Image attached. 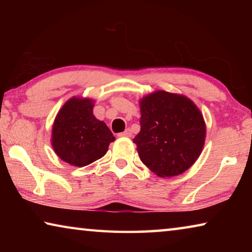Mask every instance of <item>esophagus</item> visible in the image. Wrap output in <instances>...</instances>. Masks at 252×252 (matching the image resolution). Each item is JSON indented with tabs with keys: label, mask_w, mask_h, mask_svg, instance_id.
Here are the masks:
<instances>
[{
	"label": "esophagus",
	"mask_w": 252,
	"mask_h": 252,
	"mask_svg": "<svg viewBox=\"0 0 252 252\" xmlns=\"http://www.w3.org/2000/svg\"><path fill=\"white\" fill-rule=\"evenodd\" d=\"M131 135L132 133L130 129H126L125 132H122V133H119V136H121V138H130Z\"/></svg>",
	"instance_id": "34e87169"
}]
</instances>
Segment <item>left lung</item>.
Wrapping results in <instances>:
<instances>
[{
	"mask_svg": "<svg viewBox=\"0 0 252 252\" xmlns=\"http://www.w3.org/2000/svg\"><path fill=\"white\" fill-rule=\"evenodd\" d=\"M140 110L141 130L133 142L143 164L162 178L187 171L206 139L198 106L185 95L159 90L140 100Z\"/></svg>",
	"mask_w": 252,
	"mask_h": 252,
	"instance_id": "8db88e82",
	"label": "left lung"
}]
</instances>
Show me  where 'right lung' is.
Segmentation results:
<instances>
[{"instance_id": "right-lung-1", "label": "right lung", "mask_w": 252, "mask_h": 252, "mask_svg": "<svg viewBox=\"0 0 252 252\" xmlns=\"http://www.w3.org/2000/svg\"><path fill=\"white\" fill-rule=\"evenodd\" d=\"M94 101L73 96L55 117L52 147L59 158L74 167H84L99 160L113 142L112 132L93 114Z\"/></svg>"}]
</instances>
